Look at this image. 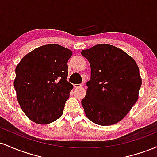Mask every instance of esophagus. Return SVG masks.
<instances>
[{
	"label": "esophagus",
	"instance_id": "obj_1",
	"mask_svg": "<svg viewBox=\"0 0 157 157\" xmlns=\"http://www.w3.org/2000/svg\"><path fill=\"white\" fill-rule=\"evenodd\" d=\"M83 86H84V84L83 83L81 84H74V87H75V88L82 87H83Z\"/></svg>",
	"mask_w": 157,
	"mask_h": 157
}]
</instances>
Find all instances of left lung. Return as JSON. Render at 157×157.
Listing matches in <instances>:
<instances>
[{"instance_id":"left-lung-1","label":"left lung","mask_w":157,"mask_h":157,"mask_svg":"<svg viewBox=\"0 0 157 157\" xmlns=\"http://www.w3.org/2000/svg\"><path fill=\"white\" fill-rule=\"evenodd\" d=\"M90 66V80L82 100L86 117L108 126L125 117L139 98L142 85L135 60L121 49L100 44L82 51Z\"/></svg>"}]
</instances>
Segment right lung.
Returning a JSON list of instances; mask_svg holds the SVG:
<instances>
[{
	"label": "right lung",
	"mask_w": 157,
	"mask_h": 157,
	"mask_svg": "<svg viewBox=\"0 0 157 157\" xmlns=\"http://www.w3.org/2000/svg\"><path fill=\"white\" fill-rule=\"evenodd\" d=\"M72 51L59 44L35 49L15 68L14 87L21 108L37 124H47L62 115L73 85L67 81Z\"/></svg>",
	"instance_id": "add662e5"
}]
</instances>
